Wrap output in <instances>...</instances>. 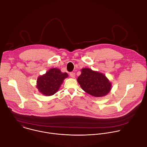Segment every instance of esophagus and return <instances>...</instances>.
Listing matches in <instances>:
<instances>
[{
    "mask_svg": "<svg viewBox=\"0 0 147 147\" xmlns=\"http://www.w3.org/2000/svg\"><path fill=\"white\" fill-rule=\"evenodd\" d=\"M70 77H71V78H74L76 77V74H75V73H74V72H71V73H70Z\"/></svg>",
    "mask_w": 147,
    "mask_h": 147,
    "instance_id": "34e87169",
    "label": "esophagus"
}]
</instances>
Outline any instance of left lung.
I'll return each instance as SVG.
<instances>
[{"label":"left lung","mask_w":147,"mask_h":147,"mask_svg":"<svg viewBox=\"0 0 147 147\" xmlns=\"http://www.w3.org/2000/svg\"><path fill=\"white\" fill-rule=\"evenodd\" d=\"M81 71L77 82L85 92L96 97H104L110 92L112 83L105 74L89 68H83Z\"/></svg>","instance_id":"obj_1"}]
</instances>
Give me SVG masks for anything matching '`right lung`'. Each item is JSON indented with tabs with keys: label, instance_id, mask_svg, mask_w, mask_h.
<instances>
[{
	"label": "right lung",
	"instance_id": "right-lung-1",
	"mask_svg": "<svg viewBox=\"0 0 147 147\" xmlns=\"http://www.w3.org/2000/svg\"><path fill=\"white\" fill-rule=\"evenodd\" d=\"M68 77L66 73L61 72L58 68H52L38 77L36 88L45 96H50L59 89L64 80Z\"/></svg>",
	"mask_w": 147,
	"mask_h": 147
}]
</instances>
